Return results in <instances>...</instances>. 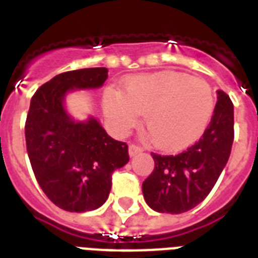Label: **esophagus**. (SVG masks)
Listing matches in <instances>:
<instances>
[{
    "label": "esophagus",
    "instance_id": "esophagus-1",
    "mask_svg": "<svg viewBox=\"0 0 258 258\" xmlns=\"http://www.w3.org/2000/svg\"><path fill=\"white\" fill-rule=\"evenodd\" d=\"M143 153V149L142 147H139V146L137 145H130L128 147V154L130 157H135V155H138V154Z\"/></svg>",
    "mask_w": 258,
    "mask_h": 258
}]
</instances>
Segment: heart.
Segmentation results:
<instances>
[{
    "label": "heart",
    "instance_id": "heart-1",
    "mask_svg": "<svg viewBox=\"0 0 258 258\" xmlns=\"http://www.w3.org/2000/svg\"><path fill=\"white\" fill-rule=\"evenodd\" d=\"M103 109L115 133L127 134L145 115L146 128L163 151L194 145L208 128L216 95L204 79L163 71L124 80L121 91H107Z\"/></svg>",
    "mask_w": 258,
    "mask_h": 258
}]
</instances>
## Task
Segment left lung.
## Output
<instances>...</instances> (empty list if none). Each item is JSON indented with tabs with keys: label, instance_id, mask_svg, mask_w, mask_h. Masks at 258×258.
Listing matches in <instances>:
<instances>
[{
	"label": "left lung",
	"instance_id": "1",
	"mask_svg": "<svg viewBox=\"0 0 258 258\" xmlns=\"http://www.w3.org/2000/svg\"><path fill=\"white\" fill-rule=\"evenodd\" d=\"M208 128L196 145L178 155L151 153L155 167L142 184L146 204L158 213L179 214L209 196L228 163L234 139V108L218 89Z\"/></svg>",
	"mask_w": 258,
	"mask_h": 258
}]
</instances>
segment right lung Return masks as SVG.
Segmentation results:
<instances>
[{
	"label": "right lung",
	"mask_w": 258,
	"mask_h": 258,
	"mask_svg": "<svg viewBox=\"0 0 258 258\" xmlns=\"http://www.w3.org/2000/svg\"><path fill=\"white\" fill-rule=\"evenodd\" d=\"M107 68L64 72L36 91L26 117L28 157L46 197L62 210L84 213L109 196L112 172L130 161L128 146L105 133L95 116L78 120L67 111L68 93L103 87Z\"/></svg>",
	"instance_id": "obj_1"
}]
</instances>
